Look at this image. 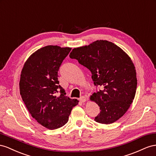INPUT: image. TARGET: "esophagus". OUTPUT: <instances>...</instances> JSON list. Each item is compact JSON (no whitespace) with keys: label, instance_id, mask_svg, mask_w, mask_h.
Masks as SVG:
<instances>
[{"label":"esophagus","instance_id":"34e87169","mask_svg":"<svg viewBox=\"0 0 156 156\" xmlns=\"http://www.w3.org/2000/svg\"><path fill=\"white\" fill-rule=\"evenodd\" d=\"M79 100H80V101L82 102V103H85V102L87 100V97L85 96H82V97H80V98Z\"/></svg>","mask_w":156,"mask_h":156}]
</instances>
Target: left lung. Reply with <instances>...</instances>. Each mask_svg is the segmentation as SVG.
<instances>
[{"instance_id": "1", "label": "left lung", "mask_w": 156, "mask_h": 156, "mask_svg": "<svg viewBox=\"0 0 156 156\" xmlns=\"http://www.w3.org/2000/svg\"><path fill=\"white\" fill-rule=\"evenodd\" d=\"M69 56L91 71L95 86L103 87L90 98L101 110L95 121L110 124L122 117L133 103L137 85L135 67L127 53L100 40L73 49Z\"/></svg>"}]
</instances>
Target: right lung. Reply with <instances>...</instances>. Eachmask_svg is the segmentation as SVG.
I'll list each match as a JSON object with an SVG mask.
<instances>
[{"mask_svg": "<svg viewBox=\"0 0 156 156\" xmlns=\"http://www.w3.org/2000/svg\"><path fill=\"white\" fill-rule=\"evenodd\" d=\"M70 48L47 46L33 53L21 70L20 90L29 113L42 126L56 129L65 126L77 99L65 96L58 71Z\"/></svg>", "mask_w": 156, "mask_h": 156, "instance_id": "add662e5", "label": "right lung"}]
</instances>
